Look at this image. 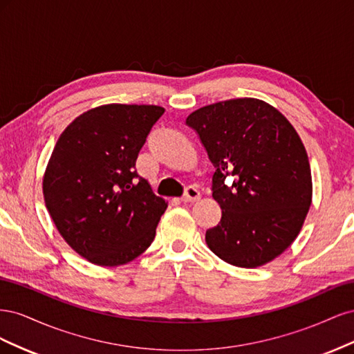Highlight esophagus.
<instances>
[{"label":"esophagus","mask_w":354,"mask_h":354,"mask_svg":"<svg viewBox=\"0 0 354 354\" xmlns=\"http://www.w3.org/2000/svg\"><path fill=\"white\" fill-rule=\"evenodd\" d=\"M201 199V194L199 190L194 186H189L185 192V195L181 196V202H196Z\"/></svg>","instance_id":"obj_1"}]
</instances>
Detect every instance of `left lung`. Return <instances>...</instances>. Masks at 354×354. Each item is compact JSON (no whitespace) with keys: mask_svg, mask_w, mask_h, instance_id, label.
I'll use <instances>...</instances> for the list:
<instances>
[{"mask_svg":"<svg viewBox=\"0 0 354 354\" xmlns=\"http://www.w3.org/2000/svg\"><path fill=\"white\" fill-rule=\"evenodd\" d=\"M211 164L212 198L221 220L208 229V248L232 266L255 269L281 255L301 230L313 185L306 147L272 104L232 99L192 112ZM234 185H223L226 176Z\"/></svg>","mask_w":354,"mask_h":354,"instance_id":"1","label":"left lung"}]
</instances>
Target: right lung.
Here are the masks:
<instances>
[{
  "instance_id": "obj_1",
  "label": "right lung",
  "mask_w": 354,
  "mask_h": 354,
  "mask_svg": "<svg viewBox=\"0 0 354 354\" xmlns=\"http://www.w3.org/2000/svg\"><path fill=\"white\" fill-rule=\"evenodd\" d=\"M155 104L97 106L65 128L42 178L46 207L62 238L85 260L115 267L153 242L165 199L136 171L153 124Z\"/></svg>"
}]
</instances>
